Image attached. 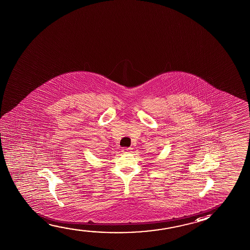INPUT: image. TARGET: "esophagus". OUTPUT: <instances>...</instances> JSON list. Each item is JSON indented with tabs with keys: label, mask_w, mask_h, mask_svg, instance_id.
Masks as SVG:
<instances>
[{
	"label": "esophagus",
	"mask_w": 250,
	"mask_h": 250,
	"mask_svg": "<svg viewBox=\"0 0 250 250\" xmlns=\"http://www.w3.org/2000/svg\"><path fill=\"white\" fill-rule=\"evenodd\" d=\"M131 150H132V148H127V147H125V148H123L124 153H130L131 152Z\"/></svg>",
	"instance_id": "obj_1"
}]
</instances>
